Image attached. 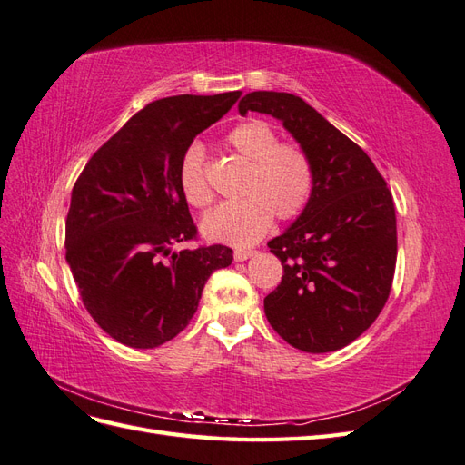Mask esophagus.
Wrapping results in <instances>:
<instances>
[{
	"mask_svg": "<svg viewBox=\"0 0 465 465\" xmlns=\"http://www.w3.org/2000/svg\"><path fill=\"white\" fill-rule=\"evenodd\" d=\"M256 252L254 250H242V248H238V250H234V260L236 262H244V260H248L250 256H254Z\"/></svg>",
	"mask_w": 465,
	"mask_h": 465,
	"instance_id": "esophagus-1",
	"label": "esophagus"
}]
</instances>
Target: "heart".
<instances>
[{
	"mask_svg": "<svg viewBox=\"0 0 465 465\" xmlns=\"http://www.w3.org/2000/svg\"><path fill=\"white\" fill-rule=\"evenodd\" d=\"M224 145L250 163L238 190L242 198L211 209L202 232L213 242L248 246L267 232L273 217L289 221L306 207L312 193V163L301 145L279 142L273 125L258 118L234 125L224 135ZM178 182L190 205L202 209L213 202L202 143L193 142L182 153Z\"/></svg>",
	"mask_w": 465,
	"mask_h": 465,
	"instance_id": "b5f03b06",
	"label": "heart"
}]
</instances>
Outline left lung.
Here are the masks:
<instances>
[{"label":"left lung","mask_w":465,"mask_h":465,"mask_svg":"<svg viewBox=\"0 0 465 465\" xmlns=\"http://www.w3.org/2000/svg\"><path fill=\"white\" fill-rule=\"evenodd\" d=\"M283 122L312 163V193L301 217L267 242L283 263L263 299L265 316L304 353H330L367 331L390 297L398 258L396 207L378 168L301 96L248 93L238 112Z\"/></svg>","instance_id":"8db88e82"}]
</instances>
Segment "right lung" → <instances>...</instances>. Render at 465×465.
Segmentation results:
<instances>
[{"label":"right lung","instance_id":"add662e5","mask_svg":"<svg viewBox=\"0 0 465 465\" xmlns=\"http://www.w3.org/2000/svg\"><path fill=\"white\" fill-rule=\"evenodd\" d=\"M241 91L149 103L79 174L65 219V260L91 318L134 349L171 341L198 311L205 281L232 262L223 244L171 252L198 238L178 166L193 137Z\"/></svg>","mask_w":465,"mask_h":465}]
</instances>
